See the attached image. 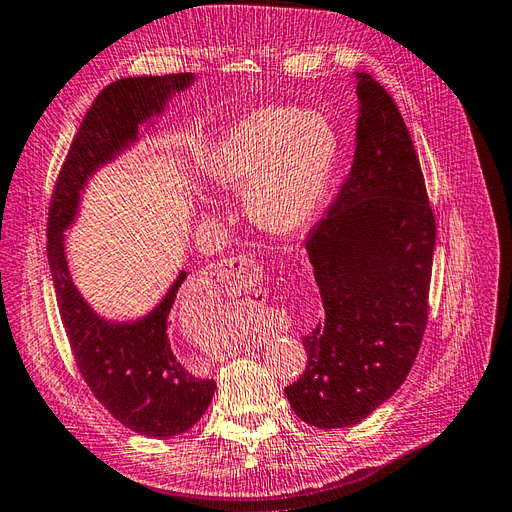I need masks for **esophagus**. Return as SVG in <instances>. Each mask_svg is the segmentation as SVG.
Returning <instances> with one entry per match:
<instances>
[{
	"label": "esophagus",
	"mask_w": 512,
	"mask_h": 512,
	"mask_svg": "<svg viewBox=\"0 0 512 512\" xmlns=\"http://www.w3.org/2000/svg\"><path fill=\"white\" fill-rule=\"evenodd\" d=\"M216 281L251 305H259V300L264 298V287H261L264 285V266L257 259L238 255L220 261L216 268Z\"/></svg>",
	"instance_id": "obj_1"
}]
</instances>
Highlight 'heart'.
Here are the masks:
<instances>
[{
    "mask_svg": "<svg viewBox=\"0 0 512 512\" xmlns=\"http://www.w3.org/2000/svg\"><path fill=\"white\" fill-rule=\"evenodd\" d=\"M339 142L320 112L287 106L257 110L231 127L209 153L218 188L244 190L255 225L290 233L316 212L337 162Z\"/></svg>",
    "mask_w": 512,
    "mask_h": 512,
    "instance_id": "heart-1",
    "label": "heart"
}]
</instances>
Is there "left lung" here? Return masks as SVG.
I'll list each match as a JSON object with an SVG mask.
<instances>
[{"label": "left lung", "mask_w": 512, "mask_h": 512, "mask_svg": "<svg viewBox=\"0 0 512 512\" xmlns=\"http://www.w3.org/2000/svg\"><path fill=\"white\" fill-rule=\"evenodd\" d=\"M359 121L350 173L305 242L324 318L303 337L307 365L285 387L316 428L361 422L411 372L428 322L435 214L402 114L357 73Z\"/></svg>", "instance_id": "left-lung-1"}]
</instances>
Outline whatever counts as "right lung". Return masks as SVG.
<instances>
[{
	"mask_svg": "<svg viewBox=\"0 0 512 512\" xmlns=\"http://www.w3.org/2000/svg\"><path fill=\"white\" fill-rule=\"evenodd\" d=\"M192 73L125 77L106 86L88 108L56 179L49 203L47 257L60 318L73 359L93 396L114 419L144 437H175L199 422L216 383L194 376L168 339V316L188 272H181L149 316L131 324L101 320L69 277L62 231L77 212L80 192L95 170L136 140L138 125L160 114Z\"/></svg>",
	"mask_w": 512,
	"mask_h": 512,
	"instance_id": "right-lung-1",
	"label": "right lung"
}]
</instances>
